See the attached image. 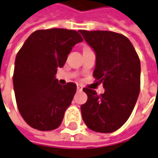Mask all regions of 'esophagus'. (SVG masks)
I'll return each mask as SVG.
<instances>
[{
    "mask_svg": "<svg viewBox=\"0 0 158 158\" xmlns=\"http://www.w3.org/2000/svg\"><path fill=\"white\" fill-rule=\"evenodd\" d=\"M77 89H78L79 91H82L83 87H82V86H81L80 85H77Z\"/></svg>",
    "mask_w": 158,
    "mask_h": 158,
    "instance_id": "34e87169",
    "label": "esophagus"
}]
</instances>
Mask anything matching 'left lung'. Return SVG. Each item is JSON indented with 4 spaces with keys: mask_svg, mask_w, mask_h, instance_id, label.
I'll list each match as a JSON object with an SVG mask.
<instances>
[{
    "mask_svg": "<svg viewBox=\"0 0 158 158\" xmlns=\"http://www.w3.org/2000/svg\"><path fill=\"white\" fill-rule=\"evenodd\" d=\"M96 53L93 77L103 84L105 93L98 95L84 88L87 101L81 114L88 128L101 133L113 132L128 120L140 91V60L127 37L110 31L79 30Z\"/></svg>",
    "mask_w": 158,
    "mask_h": 158,
    "instance_id": "left-lung-1",
    "label": "left lung"
}]
</instances>
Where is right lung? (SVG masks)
I'll return each mask as SVG.
<instances>
[{"instance_id":"1","label":"right lung","mask_w":158,"mask_h":158,"mask_svg":"<svg viewBox=\"0 0 158 158\" xmlns=\"http://www.w3.org/2000/svg\"><path fill=\"white\" fill-rule=\"evenodd\" d=\"M81 41L83 39L74 30H37L17 53L14 90L18 110L31 127L52 131L61 124L77 85L71 82L61 85L55 74L73 48Z\"/></svg>"}]
</instances>
